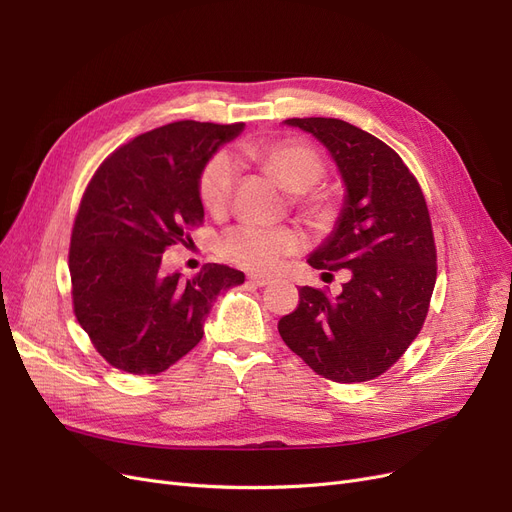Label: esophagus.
Masks as SVG:
<instances>
[{
  "label": "esophagus",
  "instance_id": "1",
  "mask_svg": "<svg viewBox=\"0 0 512 512\" xmlns=\"http://www.w3.org/2000/svg\"><path fill=\"white\" fill-rule=\"evenodd\" d=\"M249 280H251L255 286H265V284H270V282H272V278H270V276H265V274H251V276H249Z\"/></svg>",
  "mask_w": 512,
  "mask_h": 512
}]
</instances>
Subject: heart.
Segmentation results:
<instances>
[{
	"label": "heart",
	"mask_w": 512,
	"mask_h": 512,
	"mask_svg": "<svg viewBox=\"0 0 512 512\" xmlns=\"http://www.w3.org/2000/svg\"><path fill=\"white\" fill-rule=\"evenodd\" d=\"M242 154L244 159L268 171L288 192L299 194V203L309 215H326L322 196L309 194L324 175V163L314 148L301 142H272L242 146ZM234 180L236 167L230 154H213L198 180V194L213 215H221L228 209ZM299 244L301 236L293 228L236 226L221 238V253L244 270L270 272L286 255H293Z\"/></svg>",
	"instance_id": "1"
}]
</instances>
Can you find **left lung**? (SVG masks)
I'll list each match as a JSON object with an SVG mask.
<instances>
[{"mask_svg":"<svg viewBox=\"0 0 512 512\" xmlns=\"http://www.w3.org/2000/svg\"><path fill=\"white\" fill-rule=\"evenodd\" d=\"M284 125L311 133L339 169V217L307 263L349 278L335 299L301 286L299 307L278 332L326 379L364 383L402 358L427 318L437 268L425 196L397 152L372 133L324 117Z\"/></svg>","mask_w":512,"mask_h":512,"instance_id":"obj_1","label":"left lung"}]
</instances>
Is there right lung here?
<instances>
[{
	"label": "right lung",
	"instance_id": "obj_1",
	"mask_svg": "<svg viewBox=\"0 0 512 512\" xmlns=\"http://www.w3.org/2000/svg\"><path fill=\"white\" fill-rule=\"evenodd\" d=\"M242 123L177 121L142 133L100 165L75 219L69 270L81 328L102 358L131 374H159L198 345L215 299L244 282L207 263L165 274L167 247L203 219V167Z\"/></svg>",
	"mask_w": 512,
	"mask_h": 512
}]
</instances>
